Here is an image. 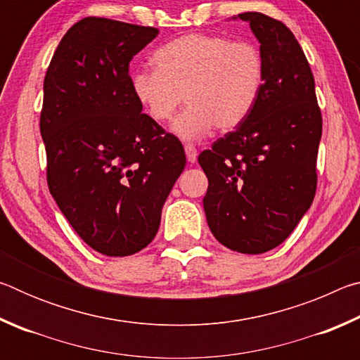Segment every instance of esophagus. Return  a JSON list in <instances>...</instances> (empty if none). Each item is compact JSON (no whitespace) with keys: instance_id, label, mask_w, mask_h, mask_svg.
<instances>
[{"instance_id":"esophagus-1","label":"esophagus","mask_w":360,"mask_h":360,"mask_svg":"<svg viewBox=\"0 0 360 360\" xmlns=\"http://www.w3.org/2000/svg\"><path fill=\"white\" fill-rule=\"evenodd\" d=\"M184 149H186V155H187V160L191 162V163H193L195 160H197V148H195L193 144H186L184 146Z\"/></svg>"}]
</instances>
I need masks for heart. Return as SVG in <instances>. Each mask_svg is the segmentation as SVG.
Masks as SVG:
<instances>
[{"label":"heart","mask_w":360,"mask_h":360,"mask_svg":"<svg viewBox=\"0 0 360 360\" xmlns=\"http://www.w3.org/2000/svg\"><path fill=\"white\" fill-rule=\"evenodd\" d=\"M157 70L131 76V92L150 119L163 124L186 98L174 120L181 138L198 139L214 125H241L259 101L265 82V58L252 41L191 33L167 42L154 53Z\"/></svg>","instance_id":"heart-1"}]
</instances>
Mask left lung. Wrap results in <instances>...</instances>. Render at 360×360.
<instances>
[{"label": "left lung", "instance_id": "obj_1", "mask_svg": "<svg viewBox=\"0 0 360 360\" xmlns=\"http://www.w3.org/2000/svg\"><path fill=\"white\" fill-rule=\"evenodd\" d=\"M260 42L265 82L249 117L198 155L203 208L216 240L262 254L294 231L318 187L322 115L314 77L290 30L262 12L238 14Z\"/></svg>", "mask_w": 360, "mask_h": 360}]
</instances>
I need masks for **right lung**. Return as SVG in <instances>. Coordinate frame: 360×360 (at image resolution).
<instances>
[{"instance_id": "1", "label": "right lung", "mask_w": 360, "mask_h": 360, "mask_svg": "<svg viewBox=\"0 0 360 360\" xmlns=\"http://www.w3.org/2000/svg\"><path fill=\"white\" fill-rule=\"evenodd\" d=\"M154 27L85 17L60 41L39 117L47 186L76 233L109 257L141 251L186 167L178 138L141 112L130 62Z\"/></svg>"}]
</instances>
